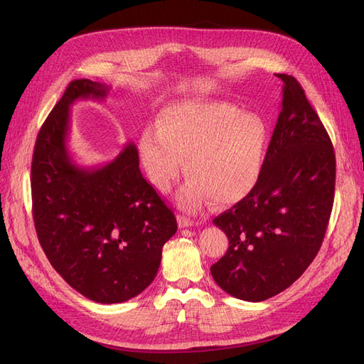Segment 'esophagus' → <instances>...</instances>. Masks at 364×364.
<instances>
[{"label":"esophagus","mask_w":364,"mask_h":364,"mask_svg":"<svg viewBox=\"0 0 364 364\" xmlns=\"http://www.w3.org/2000/svg\"><path fill=\"white\" fill-rule=\"evenodd\" d=\"M178 223H179V228H190V226H194V220L188 218V217H183V215H179L178 217Z\"/></svg>","instance_id":"34e87169"}]
</instances>
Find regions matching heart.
Returning <instances> with one entry per match:
<instances>
[{
	"label": "heart",
	"mask_w": 364,
	"mask_h": 364,
	"mask_svg": "<svg viewBox=\"0 0 364 364\" xmlns=\"http://www.w3.org/2000/svg\"><path fill=\"white\" fill-rule=\"evenodd\" d=\"M267 127L259 115L214 100H186L162 109L156 127L139 136L138 151L150 182L168 193L183 170L190 176L178 196L186 211L214 199L245 200L257 188L266 162Z\"/></svg>",
	"instance_id": "obj_1"
}]
</instances>
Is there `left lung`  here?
I'll return each instance as SVG.
<instances>
[{"label": "left lung", "mask_w": 364, "mask_h": 364, "mask_svg": "<svg viewBox=\"0 0 364 364\" xmlns=\"http://www.w3.org/2000/svg\"><path fill=\"white\" fill-rule=\"evenodd\" d=\"M282 80L281 112L259 183L213 223L229 247L211 266L218 287L261 302L284 291L316 258L333 211L336 155L321 118L294 77Z\"/></svg>", "instance_id": "8db88e82"}]
</instances>
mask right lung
I'll return each instance as SVG.
<instances>
[{
	"label": "right lung",
	"instance_id": "obj_1",
	"mask_svg": "<svg viewBox=\"0 0 364 364\" xmlns=\"http://www.w3.org/2000/svg\"><path fill=\"white\" fill-rule=\"evenodd\" d=\"M107 85L73 80L36 139L31 200L39 243L74 290L98 304H119L155 279L162 247L178 230L171 209L142 178L129 142L100 167L77 165L67 146L70 107L103 100Z\"/></svg>",
	"mask_w": 364,
	"mask_h": 364
}]
</instances>
